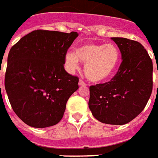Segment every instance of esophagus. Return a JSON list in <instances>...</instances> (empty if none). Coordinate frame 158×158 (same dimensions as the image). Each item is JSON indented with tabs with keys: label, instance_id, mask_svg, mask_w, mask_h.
Wrapping results in <instances>:
<instances>
[{
	"label": "esophagus",
	"instance_id": "obj_1",
	"mask_svg": "<svg viewBox=\"0 0 158 158\" xmlns=\"http://www.w3.org/2000/svg\"><path fill=\"white\" fill-rule=\"evenodd\" d=\"M79 85H86V84L85 83V82L83 81V80H82V79H79Z\"/></svg>",
	"mask_w": 158,
	"mask_h": 158
}]
</instances>
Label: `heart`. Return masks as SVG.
Wrapping results in <instances>:
<instances>
[{
  "label": "heart",
  "mask_w": 158,
  "mask_h": 158,
  "mask_svg": "<svg viewBox=\"0 0 158 158\" xmlns=\"http://www.w3.org/2000/svg\"><path fill=\"white\" fill-rule=\"evenodd\" d=\"M121 53L114 44H85L77 48L76 52H67L64 65L69 73H74L79 66V60L85 63L84 72L93 82H101L110 78L120 62Z\"/></svg>",
  "instance_id": "1"
}]
</instances>
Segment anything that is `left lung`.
I'll list each match as a JSON object with an SVG mask.
<instances>
[{
    "label": "left lung",
    "instance_id": "8db88e82",
    "mask_svg": "<svg viewBox=\"0 0 158 158\" xmlns=\"http://www.w3.org/2000/svg\"><path fill=\"white\" fill-rule=\"evenodd\" d=\"M111 39L120 49L123 62L110 81L90 86L88 106L101 123L123 125L137 116L150 99L153 64L138 42L123 37Z\"/></svg>",
    "mask_w": 158,
    "mask_h": 158
}]
</instances>
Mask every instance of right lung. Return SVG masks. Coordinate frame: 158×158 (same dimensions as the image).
<instances>
[{"mask_svg": "<svg viewBox=\"0 0 158 158\" xmlns=\"http://www.w3.org/2000/svg\"><path fill=\"white\" fill-rule=\"evenodd\" d=\"M78 35L34 30L10 49L5 89L16 115L30 127L59 123L70 96L79 88V78L64 68V55Z\"/></svg>", "mask_w": 158, "mask_h": 158, "instance_id": "add662e5", "label": "right lung"}]
</instances>
